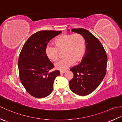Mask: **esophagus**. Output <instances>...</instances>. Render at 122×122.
Here are the masks:
<instances>
[{"instance_id": "esophagus-1", "label": "esophagus", "mask_w": 122, "mask_h": 122, "mask_svg": "<svg viewBox=\"0 0 122 122\" xmlns=\"http://www.w3.org/2000/svg\"><path fill=\"white\" fill-rule=\"evenodd\" d=\"M66 72V71H60V74H63Z\"/></svg>"}]
</instances>
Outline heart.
Listing matches in <instances>:
<instances>
[{"mask_svg": "<svg viewBox=\"0 0 122 122\" xmlns=\"http://www.w3.org/2000/svg\"><path fill=\"white\" fill-rule=\"evenodd\" d=\"M56 46H47L45 53L51 61H56L58 59L59 50L63 51L62 59L55 63V68L64 71L74 64L81 61L85 53V41L84 37L79 34L62 35L54 40Z\"/></svg>", "mask_w": 122, "mask_h": 122, "instance_id": "b5f03b06", "label": "heart"}]
</instances>
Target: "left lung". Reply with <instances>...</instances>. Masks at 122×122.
I'll use <instances>...</instances> for the list:
<instances>
[{"label": "left lung", "mask_w": 122, "mask_h": 122, "mask_svg": "<svg viewBox=\"0 0 122 122\" xmlns=\"http://www.w3.org/2000/svg\"><path fill=\"white\" fill-rule=\"evenodd\" d=\"M71 31L84 37L86 50L81 62L70 69L74 76L69 82L70 88L76 94L85 96L94 91L104 79L107 55L100 41L88 30L78 28L72 29Z\"/></svg>", "instance_id": "8db88e82"}]
</instances>
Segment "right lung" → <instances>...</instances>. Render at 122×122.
I'll use <instances>...</instances> for the list:
<instances>
[{
  "label": "right lung",
  "mask_w": 122,
  "mask_h": 122,
  "mask_svg": "<svg viewBox=\"0 0 122 122\" xmlns=\"http://www.w3.org/2000/svg\"><path fill=\"white\" fill-rule=\"evenodd\" d=\"M61 31H40L33 34L23 46L18 59L19 77L23 86L32 97L43 98L50 94L53 82L60 71L50 73L54 68L45 53L50 40Z\"/></svg>",
  "instance_id": "add662e5"
}]
</instances>
